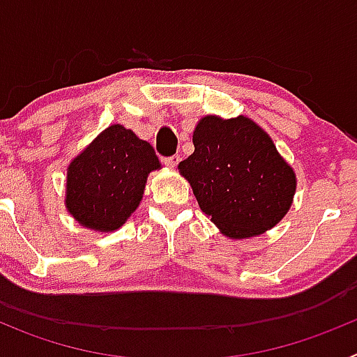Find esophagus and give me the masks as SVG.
<instances>
[{
    "mask_svg": "<svg viewBox=\"0 0 357 357\" xmlns=\"http://www.w3.org/2000/svg\"><path fill=\"white\" fill-rule=\"evenodd\" d=\"M178 162H181V155H172V157H166V159H164V164H166L168 168H175Z\"/></svg>",
    "mask_w": 357,
    "mask_h": 357,
    "instance_id": "obj_1",
    "label": "esophagus"
}]
</instances>
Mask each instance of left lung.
<instances>
[{"label":"left lung","mask_w":357,"mask_h":357,"mask_svg":"<svg viewBox=\"0 0 357 357\" xmlns=\"http://www.w3.org/2000/svg\"><path fill=\"white\" fill-rule=\"evenodd\" d=\"M193 144L178 172L223 236H261L288 214L296 175L257 123L247 116H204L195 127Z\"/></svg>","instance_id":"1"}]
</instances>
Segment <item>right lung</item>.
<instances>
[{"instance_id": "obj_1", "label": "right lung", "mask_w": 357, "mask_h": 357, "mask_svg": "<svg viewBox=\"0 0 357 357\" xmlns=\"http://www.w3.org/2000/svg\"><path fill=\"white\" fill-rule=\"evenodd\" d=\"M155 169L160 162L148 141L119 123L110 125L69 162L66 209L85 229L114 232L139 207Z\"/></svg>"}]
</instances>
